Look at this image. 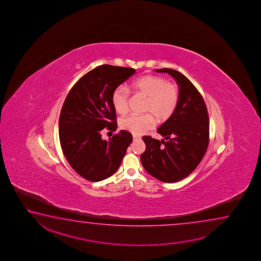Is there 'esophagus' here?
I'll return each instance as SVG.
<instances>
[{
    "instance_id": "34e87169",
    "label": "esophagus",
    "mask_w": 261,
    "mask_h": 261,
    "mask_svg": "<svg viewBox=\"0 0 261 261\" xmlns=\"http://www.w3.org/2000/svg\"><path fill=\"white\" fill-rule=\"evenodd\" d=\"M141 137L140 136H136V135H133V141H137V140H140Z\"/></svg>"
}]
</instances>
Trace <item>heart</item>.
Masks as SVG:
<instances>
[{"mask_svg": "<svg viewBox=\"0 0 261 261\" xmlns=\"http://www.w3.org/2000/svg\"><path fill=\"white\" fill-rule=\"evenodd\" d=\"M132 88L135 92L146 97L143 111L147 114L130 115L120 120V127L141 135L154 126V116L158 122H164L172 117L179 102V89L176 85L169 83L165 79L155 75H146L134 80ZM129 92L119 86L112 93L111 101L115 111L124 115L127 113Z\"/></svg>", "mask_w": 261, "mask_h": 261, "instance_id": "obj_1", "label": "heart"}]
</instances>
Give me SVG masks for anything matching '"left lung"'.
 Returning <instances> with one entry per match:
<instances>
[{"label":"left lung","instance_id":"left-lung-1","mask_svg":"<svg viewBox=\"0 0 261 261\" xmlns=\"http://www.w3.org/2000/svg\"><path fill=\"white\" fill-rule=\"evenodd\" d=\"M155 71L168 73L176 80L179 102L172 117L158 128L164 140L142 137L146 150L141 161L151 176L164 182H175L198 166L207 150V109L201 94L186 75L171 68Z\"/></svg>","mask_w":261,"mask_h":261}]
</instances>
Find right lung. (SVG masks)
Instances as JSON below:
<instances>
[{"instance_id":"right-lung-1","label":"right lung","mask_w":261,"mask_h":261,"mask_svg":"<svg viewBox=\"0 0 261 261\" xmlns=\"http://www.w3.org/2000/svg\"><path fill=\"white\" fill-rule=\"evenodd\" d=\"M136 70L102 65L83 75L71 89L59 118V141L63 153L80 176L99 181L119 169L133 142L132 133L120 130L102 140L104 129L117 128L112 93Z\"/></svg>"}]
</instances>
